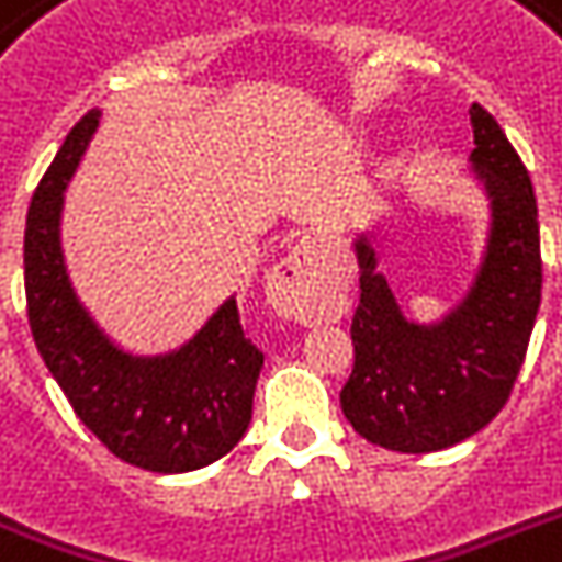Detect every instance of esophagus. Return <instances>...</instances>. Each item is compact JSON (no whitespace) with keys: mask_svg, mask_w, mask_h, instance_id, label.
Listing matches in <instances>:
<instances>
[{"mask_svg":"<svg viewBox=\"0 0 562 562\" xmlns=\"http://www.w3.org/2000/svg\"><path fill=\"white\" fill-rule=\"evenodd\" d=\"M268 297L280 315L308 317L317 315V303H321V273H317L315 247L303 241L273 268L271 280H268Z\"/></svg>","mask_w":562,"mask_h":562,"instance_id":"1","label":"esophagus"}]
</instances>
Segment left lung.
Wrapping results in <instances>:
<instances>
[{"mask_svg": "<svg viewBox=\"0 0 562 562\" xmlns=\"http://www.w3.org/2000/svg\"><path fill=\"white\" fill-rule=\"evenodd\" d=\"M475 175L493 203V233L470 297L440 326L402 317L368 238L356 241L361 294L352 315V373L344 417L393 452H437L472 437L505 408L540 312L537 198L525 162L481 104L470 108Z\"/></svg>", "mask_w": 562, "mask_h": 562, "instance_id": "8db88e82", "label": "left lung"}]
</instances>
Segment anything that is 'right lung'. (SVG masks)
Returning <instances> with one entry per match:
<instances>
[{
	"instance_id": "right-lung-1",
	"label": "right lung",
	"mask_w": 562,
	"mask_h": 562,
	"mask_svg": "<svg viewBox=\"0 0 562 562\" xmlns=\"http://www.w3.org/2000/svg\"><path fill=\"white\" fill-rule=\"evenodd\" d=\"M95 125L99 110L78 119L31 198L22 245L31 335L78 419L116 458L148 472L201 470L247 431L265 356L247 338L236 300L162 359H134L92 324L66 277L57 227L66 180Z\"/></svg>"
}]
</instances>
